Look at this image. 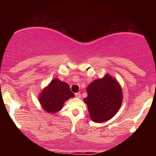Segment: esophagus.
Listing matches in <instances>:
<instances>
[{"instance_id": "obj_1", "label": "esophagus", "mask_w": 156, "mask_h": 156, "mask_svg": "<svg viewBox=\"0 0 156 156\" xmlns=\"http://www.w3.org/2000/svg\"><path fill=\"white\" fill-rule=\"evenodd\" d=\"M75 96H76V97H77V98H80L81 97V94L80 93H76L75 94Z\"/></svg>"}]
</instances>
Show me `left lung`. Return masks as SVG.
<instances>
[{
    "mask_svg": "<svg viewBox=\"0 0 156 156\" xmlns=\"http://www.w3.org/2000/svg\"><path fill=\"white\" fill-rule=\"evenodd\" d=\"M87 96L84 101L94 122L102 123L112 119L121 108L123 91L116 79L108 74L96 79L87 88Z\"/></svg>",
    "mask_w": 156,
    "mask_h": 156,
    "instance_id": "left-lung-1",
    "label": "left lung"
}]
</instances>
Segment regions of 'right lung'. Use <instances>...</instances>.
<instances>
[{"instance_id":"1","label":"right lung","mask_w":156,"mask_h":156,"mask_svg":"<svg viewBox=\"0 0 156 156\" xmlns=\"http://www.w3.org/2000/svg\"><path fill=\"white\" fill-rule=\"evenodd\" d=\"M74 97L69 84L55 78L42 89L38 99L44 112L53 114L60 111L65 102Z\"/></svg>"}]
</instances>
